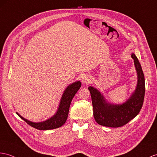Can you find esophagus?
Masks as SVG:
<instances>
[{
	"label": "esophagus",
	"instance_id": "1",
	"mask_svg": "<svg viewBox=\"0 0 157 157\" xmlns=\"http://www.w3.org/2000/svg\"><path fill=\"white\" fill-rule=\"evenodd\" d=\"M90 76L88 75H84L82 77V82L84 85H86V84L90 82Z\"/></svg>",
	"mask_w": 157,
	"mask_h": 157
}]
</instances>
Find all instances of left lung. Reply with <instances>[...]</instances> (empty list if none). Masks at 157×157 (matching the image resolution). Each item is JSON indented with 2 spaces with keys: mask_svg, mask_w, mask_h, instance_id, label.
I'll list each match as a JSON object with an SVG mask.
<instances>
[{
  "mask_svg": "<svg viewBox=\"0 0 157 157\" xmlns=\"http://www.w3.org/2000/svg\"><path fill=\"white\" fill-rule=\"evenodd\" d=\"M131 57L137 73V84L135 90L124 102H109L96 88L90 86L88 88L91 95L94 119L98 124L108 127H121L135 118L142 108L145 93L144 76L136 55L132 53Z\"/></svg>",
  "mask_w": 157,
  "mask_h": 157,
  "instance_id": "left-lung-1",
  "label": "left lung"
}]
</instances>
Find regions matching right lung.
I'll return each mask as SVG.
<instances>
[{
  "instance_id": "1",
  "label": "right lung",
  "mask_w": 157,
  "mask_h": 157,
  "mask_svg": "<svg viewBox=\"0 0 157 157\" xmlns=\"http://www.w3.org/2000/svg\"><path fill=\"white\" fill-rule=\"evenodd\" d=\"M81 86V82L79 81L68 85L61 97L56 112L54 115L48 118L47 120L39 122V123H34V122L26 119L18 113H17V114L26 123L38 130H51L60 127L67 121L71 101Z\"/></svg>"
}]
</instances>
